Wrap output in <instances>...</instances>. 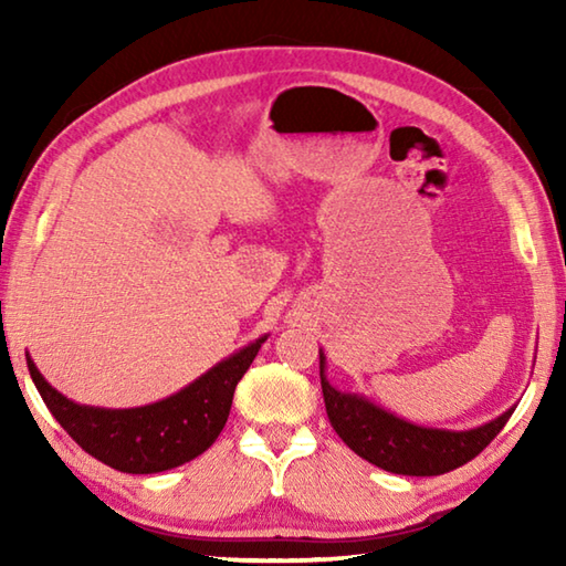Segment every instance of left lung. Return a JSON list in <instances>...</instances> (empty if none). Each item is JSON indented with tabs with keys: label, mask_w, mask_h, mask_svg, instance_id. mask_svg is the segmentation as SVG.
<instances>
[{
	"label": "left lung",
	"mask_w": 566,
	"mask_h": 566,
	"mask_svg": "<svg viewBox=\"0 0 566 566\" xmlns=\"http://www.w3.org/2000/svg\"><path fill=\"white\" fill-rule=\"evenodd\" d=\"M319 377L327 417L334 432L354 454L391 474L434 476L474 459L502 432L514 407L472 429H439L415 424L361 391H342L327 379V357L319 349Z\"/></svg>",
	"instance_id": "left-lung-1"
}]
</instances>
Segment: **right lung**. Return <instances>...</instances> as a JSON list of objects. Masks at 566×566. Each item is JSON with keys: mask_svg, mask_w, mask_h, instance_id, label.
<instances>
[{"mask_svg": "<svg viewBox=\"0 0 566 566\" xmlns=\"http://www.w3.org/2000/svg\"><path fill=\"white\" fill-rule=\"evenodd\" d=\"M270 334L249 342L189 381L175 395L145 407L107 409L80 405L54 389L27 354V367L46 409L76 444L94 459L127 474H157L207 452L232 409L237 381L244 377Z\"/></svg>", "mask_w": 566, "mask_h": 566, "instance_id": "add662e5", "label": "right lung"}]
</instances>
